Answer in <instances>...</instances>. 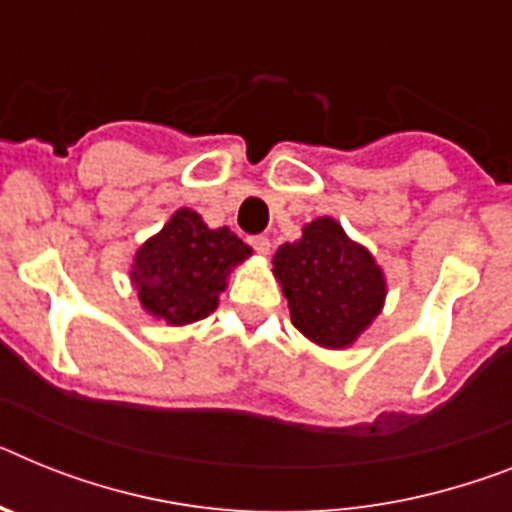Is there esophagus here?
I'll return each mask as SVG.
<instances>
[{
    "mask_svg": "<svg viewBox=\"0 0 512 512\" xmlns=\"http://www.w3.org/2000/svg\"><path fill=\"white\" fill-rule=\"evenodd\" d=\"M249 244L255 247L257 255H268V252H270V239H268V236H252V239H249Z\"/></svg>",
    "mask_w": 512,
    "mask_h": 512,
    "instance_id": "esophagus-1",
    "label": "esophagus"
}]
</instances>
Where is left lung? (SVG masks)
<instances>
[{
    "mask_svg": "<svg viewBox=\"0 0 512 512\" xmlns=\"http://www.w3.org/2000/svg\"><path fill=\"white\" fill-rule=\"evenodd\" d=\"M273 273L289 299L291 322L325 349H346L380 315L388 283L367 247L322 216L307 223L302 239L273 255Z\"/></svg>",
    "mask_w": 512,
    "mask_h": 512,
    "instance_id": "left-lung-1",
    "label": "left lung"
}]
</instances>
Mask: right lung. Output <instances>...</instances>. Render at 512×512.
<instances>
[{"mask_svg":"<svg viewBox=\"0 0 512 512\" xmlns=\"http://www.w3.org/2000/svg\"><path fill=\"white\" fill-rule=\"evenodd\" d=\"M252 255L231 229H208L200 213L179 208L135 252L130 278L148 315L190 325L218 307V294L239 263Z\"/></svg>","mask_w":512,"mask_h":512,"instance_id":"add662e5","label":"right lung"}]
</instances>
